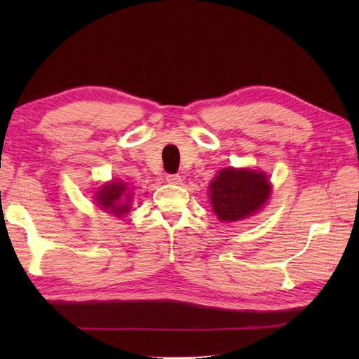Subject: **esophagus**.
Instances as JSON below:
<instances>
[{
	"label": "esophagus",
	"instance_id": "1",
	"mask_svg": "<svg viewBox=\"0 0 359 359\" xmlns=\"http://www.w3.org/2000/svg\"><path fill=\"white\" fill-rule=\"evenodd\" d=\"M166 182H168V184H172V185H179L182 182V177L179 174H168Z\"/></svg>",
	"mask_w": 359,
	"mask_h": 359
}]
</instances>
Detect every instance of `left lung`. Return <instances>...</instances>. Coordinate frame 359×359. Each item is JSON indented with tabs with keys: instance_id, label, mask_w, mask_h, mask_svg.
<instances>
[{
	"instance_id": "obj_1",
	"label": "left lung",
	"mask_w": 359,
	"mask_h": 359,
	"mask_svg": "<svg viewBox=\"0 0 359 359\" xmlns=\"http://www.w3.org/2000/svg\"><path fill=\"white\" fill-rule=\"evenodd\" d=\"M212 211L220 222H236L256 215L270 199L271 184L264 171L224 168L208 187Z\"/></svg>"
}]
</instances>
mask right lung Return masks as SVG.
Returning a JSON list of instances; mask_svg holds the SVG:
<instances>
[{
	"mask_svg": "<svg viewBox=\"0 0 359 359\" xmlns=\"http://www.w3.org/2000/svg\"><path fill=\"white\" fill-rule=\"evenodd\" d=\"M94 199L104 212H109V215L117 217H123L131 211L133 194L123 180H112L104 184L98 188Z\"/></svg>",
	"mask_w": 359,
	"mask_h": 359,
	"instance_id": "obj_1",
	"label": "right lung"
}]
</instances>
